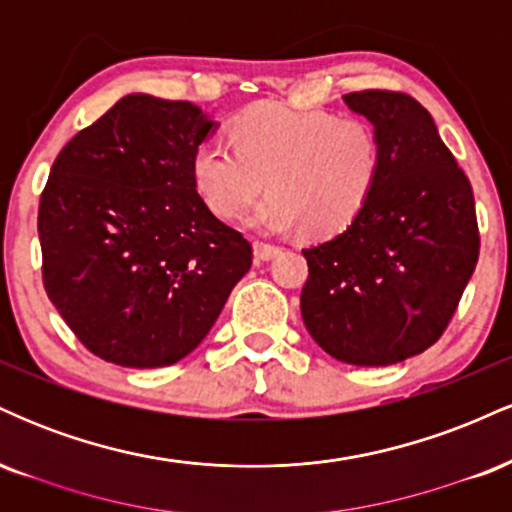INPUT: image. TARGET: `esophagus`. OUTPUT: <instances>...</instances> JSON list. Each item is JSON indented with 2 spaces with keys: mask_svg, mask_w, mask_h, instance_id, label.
Wrapping results in <instances>:
<instances>
[{
  "mask_svg": "<svg viewBox=\"0 0 512 512\" xmlns=\"http://www.w3.org/2000/svg\"><path fill=\"white\" fill-rule=\"evenodd\" d=\"M252 252H255V257H257V260L267 262V260H272V257L279 255L281 248H279V245H272V243H262V240H255V243H252Z\"/></svg>",
  "mask_w": 512,
  "mask_h": 512,
  "instance_id": "1",
  "label": "esophagus"
}]
</instances>
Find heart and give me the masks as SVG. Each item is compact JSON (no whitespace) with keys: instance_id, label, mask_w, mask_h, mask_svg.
Wrapping results in <instances>:
<instances>
[{"instance_id":"heart-1","label":"heart","mask_w":512,"mask_h":512,"mask_svg":"<svg viewBox=\"0 0 512 512\" xmlns=\"http://www.w3.org/2000/svg\"><path fill=\"white\" fill-rule=\"evenodd\" d=\"M233 146L199 144L192 154V182L221 219H238L264 190L250 226L289 233L305 226L310 236H334L351 226L378 185L383 146L370 122L327 110L264 101L231 125Z\"/></svg>"}]
</instances>
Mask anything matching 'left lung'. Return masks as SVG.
<instances>
[{
  "label": "left lung",
  "instance_id": "obj_1",
  "mask_svg": "<svg viewBox=\"0 0 512 512\" xmlns=\"http://www.w3.org/2000/svg\"><path fill=\"white\" fill-rule=\"evenodd\" d=\"M373 122L383 170L361 214L305 248L301 315L337 361L390 366L436 344L479 260L474 192L433 117L402 91H354Z\"/></svg>",
  "mask_w": 512,
  "mask_h": 512
}]
</instances>
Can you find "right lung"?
Returning a JSON list of instances; mask_svg holds the SVG:
<instances>
[{"mask_svg": "<svg viewBox=\"0 0 512 512\" xmlns=\"http://www.w3.org/2000/svg\"><path fill=\"white\" fill-rule=\"evenodd\" d=\"M214 127L190 101L132 93L52 163L38 207L43 284L103 361L178 363L248 274L252 245L192 182V154Z\"/></svg>", "mask_w": 512, "mask_h": 512, "instance_id": "1", "label": "right lung"}]
</instances>
